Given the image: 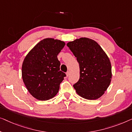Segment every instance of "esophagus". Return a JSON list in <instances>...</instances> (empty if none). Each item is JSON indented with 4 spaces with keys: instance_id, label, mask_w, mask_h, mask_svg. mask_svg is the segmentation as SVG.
<instances>
[{
    "instance_id": "esophagus-1",
    "label": "esophagus",
    "mask_w": 132,
    "mask_h": 132,
    "mask_svg": "<svg viewBox=\"0 0 132 132\" xmlns=\"http://www.w3.org/2000/svg\"><path fill=\"white\" fill-rule=\"evenodd\" d=\"M69 75H70V72L69 71H68L66 72V76L67 77H69Z\"/></svg>"
}]
</instances>
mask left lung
<instances>
[{
  "label": "left lung",
  "instance_id": "obj_1",
  "mask_svg": "<svg viewBox=\"0 0 132 132\" xmlns=\"http://www.w3.org/2000/svg\"><path fill=\"white\" fill-rule=\"evenodd\" d=\"M79 64L80 77L73 85L77 94L84 99L99 98L110 84L112 72L110 60L94 40L81 38L67 44Z\"/></svg>",
  "mask_w": 132,
  "mask_h": 132
}]
</instances>
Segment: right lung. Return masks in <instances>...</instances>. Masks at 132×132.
<instances>
[{"instance_id":"obj_1","label":"right lung","mask_w":132,"mask_h":132,"mask_svg":"<svg viewBox=\"0 0 132 132\" xmlns=\"http://www.w3.org/2000/svg\"><path fill=\"white\" fill-rule=\"evenodd\" d=\"M65 45L64 42L44 39L37 44L25 57L22 65V78L31 95L40 101L56 95L66 75L60 69L57 55Z\"/></svg>"}]
</instances>
